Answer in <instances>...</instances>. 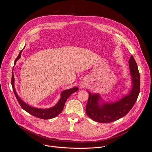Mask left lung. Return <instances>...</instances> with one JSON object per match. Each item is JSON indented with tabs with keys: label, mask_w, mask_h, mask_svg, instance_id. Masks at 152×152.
I'll return each mask as SVG.
<instances>
[{
	"label": "left lung",
	"mask_w": 152,
	"mask_h": 152,
	"mask_svg": "<svg viewBox=\"0 0 152 152\" xmlns=\"http://www.w3.org/2000/svg\"><path fill=\"white\" fill-rule=\"evenodd\" d=\"M129 66L132 76V88L129 94L120 100L105 103L101 102L102 99L99 94H91L88 91L89 97L86 106V113L93 120L102 123L115 121L125 116L135 104L140 93V76L132 55L129 61Z\"/></svg>",
	"instance_id": "8db88e82"
}]
</instances>
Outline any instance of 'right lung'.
<instances>
[{
	"mask_svg": "<svg viewBox=\"0 0 152 152\" xmlns=\"http://www.w3.org/2000/svg\"><path fill=\"white\" fill-rule=\"evenodd\" d=\"M22 50H21L18 54L17 58L15 60V64L17 61L18 59L20 58L21 57V52H22ZM11 84L12 86V90L14 91V94L20 104L21 107L23 108V109L28 113L29 114H31L32 115L41 118V119H50L53 118L54 117H56L57 115H58L62 111L64 108L65 103L67 101V99L70 97V96L74 93L75 92L79 90V88L77 87H74L69 90H64L61 92V98L58 102V103L53 107L50 108H48V109H41V108H37V107H34L28 105L27 103L24 102L22 100H21L19 96H18L14 87V74H12V79H11Z\"/></svg>",
	"mask_w": 152,
	"mask_h": 152,
	"instance_id": "1",
	"label": "right lung"
}]
</instances>
